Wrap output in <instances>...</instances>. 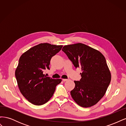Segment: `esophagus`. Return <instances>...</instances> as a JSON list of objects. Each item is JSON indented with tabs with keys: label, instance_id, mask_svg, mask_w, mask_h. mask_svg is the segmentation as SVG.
<instances>
[{
	"label": "esophagus",
	"instance_id": "1",
	"mask_svg": "<svg viewBox=\"0 0 126 126\" xmlns=\"http://www.w3.org/2000/svg\"><path fill=\"white\" fill-rule=\"evenodd\" d=\"M63 81H68V79H63Z\"/></svg>",
	"mask_w": 126,
	"mask_h": 126
}]
</instances>
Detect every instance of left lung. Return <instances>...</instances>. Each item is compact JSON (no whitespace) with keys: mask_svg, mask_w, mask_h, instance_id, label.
I'll list each match as a JSON object with an SVG mask.
<instances>
[{"mask_svg":"<svg viewBox=\"0 0 126 126\" xmlns=\"http://www.w3.org/2000/svg\"><path fill=\"white\" fill-rule=\"evenodd\" d=\"M62 50L74 66L82 71L80 81H74L75 87L70 91L72 98L82 107L96 105L105 95L111 81L105 57L96 49L81 43L66 45Z\"/></svg>","mask_w":126,"mask_h":126,"instance_id":"left-lung-1","label":"left lung"}]
</instances>
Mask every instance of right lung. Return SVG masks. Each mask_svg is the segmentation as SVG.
<instances>
[{
    "mask_svg": "<svg viewBox=\"0 0 126 126\" xmlns=\"http://www.w3.org/2000/svg\"><path fill=\"white\" fill-rule=\"evenodd\" d=\"M62 45L40 44L25 52L19 60L15 76L20 93L33 105L46 104L52 97L61 79H52L44 74L50 69L52 57L58 53Z\"/></svg>",
    "mask_w": 126,
    "mask_h": 126,
    "instance_id": "1",
    "label": "right lung"
}]
</instances>
